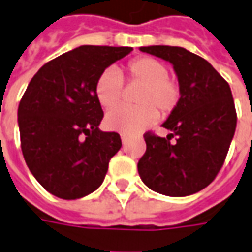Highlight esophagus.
<instances>
[{
  "mask_svg": "<svg viewBox=\"0 0 252 252\" xmlns=\"http://www.w3.org/2000/svg\"><path fill=\"white\" fill-rule=\"evenodd\" d=\"M121 142H123V146H126V142H128V138H126V135H121Z\"/></svg>",
  "mask_w": 252,
  "mask_h": 252,
  "instance_id": "1",
  "label": "esophagus"
}]
</instances>
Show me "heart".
<instances>
[{
  "label": "heart",
  "mask_w": 252,
  "mask_h": 252,
  "mask_svg": "<svg viewBox=\"0 0 252 252\" xmlns=\"http://www.w3.org/2000/svg\"><path fill=\"white\" fill-rule=\"evenodd\" d=\"M168 66L153 57H136L126 65L128 86L139 87L135 95V108H117L106 116L109 129L124 135L144 131L162 116L173 113L181 99L179 80L168 75ZM124 80L117 71L106 69L98 76L95 95L103 109H113L124 98Z\"/></svg>",
  "instance_id": "obj_1"
}]
</instances>
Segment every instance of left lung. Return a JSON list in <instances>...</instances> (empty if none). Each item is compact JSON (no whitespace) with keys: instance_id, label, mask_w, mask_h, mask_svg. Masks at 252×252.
Instances as JSON below:
<instances>
[{"instance_id":"obj_1","label":"left lung","mask_w":252,"mask_h":252,"mask_svg":"<svg viewBox=\"0 0 252 252\" xmlns=\"http://www.w3.org/2000/svg\"><path fill=\"white\" fill-rule=\"evenodd\" d=\"M140 50L173 65L181 99L162 124L172 133L166 138L144 133L147 149L138 162L139 176L158 193L192 195L216 179L235 135L237 116L229 84L205 59L184 47Z\"/></svg>"}]
</instances>
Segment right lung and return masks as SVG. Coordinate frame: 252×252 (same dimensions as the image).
<instances>
[{"label": "right lung", "instance_id": "obj_1", "mask_svg": "<svg viewBox=\"0 0 252 252\" xmlns=\"http://www.w3.org/2000/svg\"><path fill=\"white\" fill-rule=\"evenodd\" d=\"M132 47L84 45L49 61L35 73L19 103L26 163L46 191L61 199L94 192L120 150L117 132H102L98 76Z\"/></svg>", "mask_w": 252, "mask_h": 252}]
</instances>
